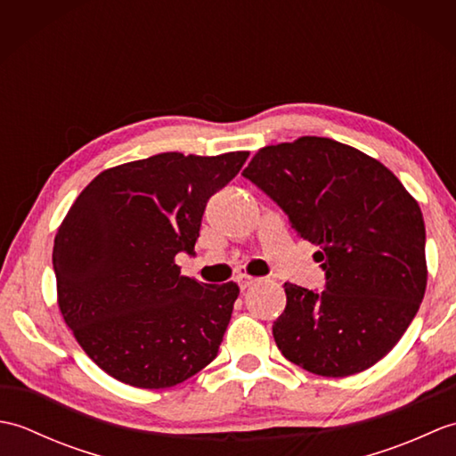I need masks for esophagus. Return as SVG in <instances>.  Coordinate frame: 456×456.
<instances>
[{"label": "esophagus", "instance_id": "obj_1", "mask_svg": "<svg viewBox=\"0 0 456 456\" xmlns=\"http://www.w3.org/2000/svg\"><path fill=\"white\" fill-rule=\"evenodd\" d=\"M258 278H255V276H250V274H239L237 276V284L240 286V289H247L248 286H253L255 282H256Z\"/></svg>", "mask_w": 456, "mask_h": 456}]
</instances>
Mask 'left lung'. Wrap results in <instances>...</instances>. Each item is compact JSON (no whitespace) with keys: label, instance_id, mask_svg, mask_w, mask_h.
<instances>
[{"label":"left lung","instance_id":"8db88e82","mask_svg":"<svg viewBox=\"0 0 456 456\" xmlns=\"http://www.w3.org/2000/svg\"><path fill=\"white\" fill-rule=\"evenodd\" d=\"M243 176L319 247L325 270L319 294L284 284L286 309L273 325L280 351L331 378L376 364L413 322L428 286L419 203L382 162L325 137L260 149Z\"/></svg>","mask_w":456,"mask_h":456}]
</instances>
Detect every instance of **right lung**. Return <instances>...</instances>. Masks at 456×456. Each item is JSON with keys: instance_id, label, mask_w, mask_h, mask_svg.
Masks as SVG:
<instances>
[{"instance_id": "add662e5", "label": "right lung", "mask_w": 456, "mask_h": 456, "mask_svg": "<svg viewBox=\"0 0 456 456\" xmlns=\"http://www.w3.org/2000/svg\"><path fill=\"white\" fill-rule=\"evenodd\" d=\"M247 159L162 152L119 164L68 209L53 248L58 307L115 380L170 388L217 356L239 286L180 276L174 258L193 255L208 200Z\"/></svg>"}]
</instances>
